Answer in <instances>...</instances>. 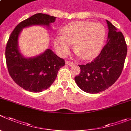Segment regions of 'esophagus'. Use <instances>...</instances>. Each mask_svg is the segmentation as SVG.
<instances>
[{"mask_svg":"<svg viewBox=\"0 0 131 131\" xmlns=\"http://www.w3.org/2000/svg\"><path fill=\"white\" fill-rule=\"evenodd\" d=\"M66 63L67 65H68V66H74L73 62H70V61H66Z\"/></svg>","mask_w":131,"mask_h":131,"instance_id":"esophagus-1","label":"esophagus"}]
</instances>
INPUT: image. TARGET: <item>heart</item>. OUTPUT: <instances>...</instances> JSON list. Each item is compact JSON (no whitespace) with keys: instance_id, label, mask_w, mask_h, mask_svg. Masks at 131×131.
<instances>
[{"instance_id":"1","label":"heart","mask_w":131,"mask_h":131,"mask_svg":"<svg viewBox=\"0 0 131 131\" xmlns=\"http://www.w3.org/2000/svg\"><path fill=\"white\" fill-rule=\"evenodd\" d=\"M62 35L54 39L58 52L62 56L69 53L72 44L75 51L83 59L90 60L100 52L105 39L103 25L91 21H75L68 24L62 29Z\"/></svg>"}]
</instances>
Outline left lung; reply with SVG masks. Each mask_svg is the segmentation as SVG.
Returning a JSON list of instances; mask_svg holds the SVG:
<instances>
[{
    "mask_svg": "<svg viewBox=\"0 0 131 131\" xmlns=\"http://www.w3.org/2000/svg\"><path fill=\"white\" fill-rule=\"evenodd\" d=\"M108 34L106 44L92 62L79 65L80 73L75 82L84 92L97 93L105 91L117 80L124 66L127 47L123 34L106 20Z\"/></svg>",
    "mask_w": 131,
    "mask_h": 131,
    "instance_id": "8db88e82",
    "label": "left lung"
}]
</instances>
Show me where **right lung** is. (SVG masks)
<instances>
[{"label":"right lung","instance_id":"obj_1","mask_svg":"<svg viewBox=\"0 0 131 131\" xmlns=\"http://www.w3.org/2000/svg\"><path fill=\"white\" fill-rule=\"evenodd\" d=\"M56 17L36 14L18 24L11 34L6 47V61L9 75L20 87L31 92H41L51 86L58 72L64 66V60L51 49L35 57L26 58L20 52L18 39L23 28L32 26H50Z\"/></svg>","mask_w":131,"mask_h":131}]
</instances>
